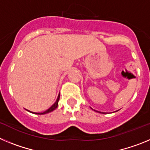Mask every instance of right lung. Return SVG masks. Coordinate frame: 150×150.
<instances>
[{"label": "right lung", "mask_w": 150, "mask_h": 150, "mask_svg": "<svg viewBox=\"0 0 150 150\" xmlns=\"http://www.w3.org/2000/svg\"><path fill=\"white\" fill-rule=\"evenodd\" d=\"M59 98H60V95H59V96H58V98H57L56 101L54 103V104H52V106L51 107H50L48 110H46L44 111V112H30V111H29V112H32V113H34V114H38V115H43V114H46V113H49V112H52V111L55 110L57 107H58V106H59Z\"/></svg>", "instance_id": "add662e5"}]
</instances>
